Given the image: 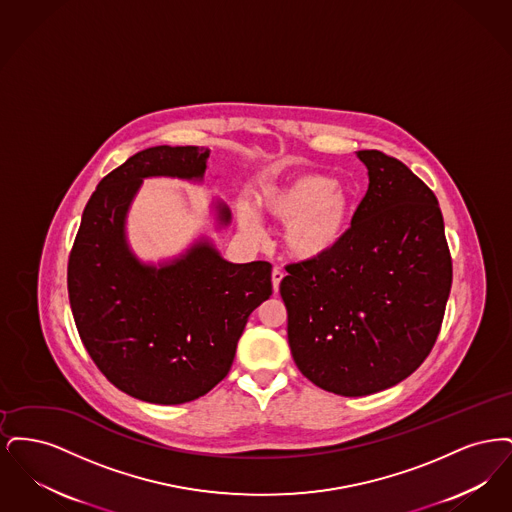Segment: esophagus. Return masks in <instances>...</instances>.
<instances>
[{"mask_svg":"<svg viewBox=\"0 0 512 512\" xmlns=\"http://www.w3.org/2000/svg\"><path fill=\"white\" fill-rule=\"evenodd\" d=\"M282 278H284V272L278 267L274 268V270H272V290H274V292H278Z\"/></svg>","mask_w":512,"mask_h":512,"instance_id":"esophagus-1","label":"esophagus"}]
</instances>
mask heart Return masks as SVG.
<instances>
[{
    "mask_svg": "<svg viewBox=\"0 0 512 512\" xmlns=\"http://www.w3.org/2000/svg\"><path fill=\"white\" fill-rule=\"evenodd\" d=\"M261 205L274 219L288 222L284 242L293 257L303 261L338 247L351 220L349 195L324 174H303L284 188L268 190ZM240 224L247 234L259 236L253 213H244Z\"/></svg>",
    "mask_w": 512,
    "mask_h": 512,
    "instance_id": "obj_1",
    "label": "heart"
}]
</instances>
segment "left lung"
<instances>
[{
	"label": "left lung",
	"instance_id": "obj_1",
	"mask_svg": "<svg viewBox=\"0 0 512 512\" xmlns=\"http://www.w3.org/2000/svg\"><path fill=\"white\" fill-rule=\"evenodd\" d=\"M368 190L330 253L288 265L280 295L301 374L361 397L411 376L438 340L453 263L434 192L378 149L357 151Z\"/></svg>",
	"mask_w": 512,
	"mask_h": 512
}]
</instances>
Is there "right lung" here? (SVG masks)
<instances>
[{"mask_svg": "<svg viewBox=\"0 0 512 512\" xmlns=\"http://www.w3.org/2000/svg\"><path fill=\"white\" fill-rule=\"evenodd\" d=\"M205 147L144 149L109 172L86 203L69 255L76 330L101 374L147 403L180 405L228 374L249 315L272 295L267 261L234 265L209 242L153 267L130 251L124 222L142 180H201ZM220 224L230 211L217 203Z\"/></svg>", "mask_w": 512, "mask_h": 512, "instance_id": "add662e5", "label": "right lung"}]
</instances>
